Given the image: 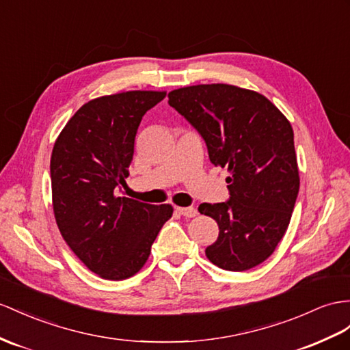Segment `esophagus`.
Masks as SVG:
<instances>
[{
	"instance_id": "esophagus-1",
	"label": "esophagus",
	"mask_w": 350,
	"mask_h": 350,
	"mask_svg": "<svg viewBox=\"0 0 350 350\" xmlns=\"http://www.w3.org/2000/svg\"><path fill=\"white\" fill-rule=\"evenodd\" d=\"M176 210L180 213L182 216H185V217H195L196 213H198L193 207H177Z\"/></svg>"
}]
</instances>
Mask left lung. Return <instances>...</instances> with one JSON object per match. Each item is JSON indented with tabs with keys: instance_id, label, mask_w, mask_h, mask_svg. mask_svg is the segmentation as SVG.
Here are the masks:
<instances>
[{
	"instance_id": "1",
	"label": "left lung",
	"mask_w": 350,
	"mask_h": 350,
	"mask_svg": "<svg viewBox=\"0 0 350 350\" xmlns=\"http://www.w3.org/2000/svg\"><path fill=\"white\" fill-rule=\"evenodd\" d=\"M168 103L201 134L211 163L230 174L229 200L198 208L219 225L205 256L232 272L263 263L288 228L299 193L290 121L265 96L229 84L177 88Z\"/></svg>"
}]
</instances>
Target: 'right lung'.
<instances>
[{
  "label": "right lung",
  "instance_id": "right-lung-1",
  "mask_svg": "<svg viewBox=\"0 0 350 350\" xmlns=\"http://www.w3.org/2000/svg\"><path fill=\"white\" fill-rule=\"evenodd\" d=\"M165 92H124L90 100L62 130L51 152L53 211L62 237L90 271L121 281L146 263L172 217L116 192L125 185L140 121Z\"/></svg>",
  "mask_w": 350,
  "mask_h": 350
}]
</instances>
